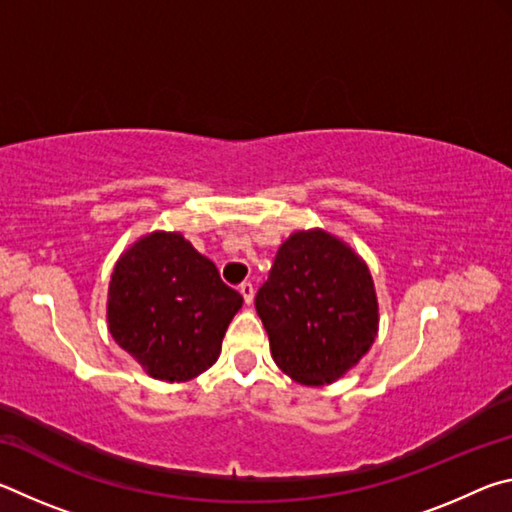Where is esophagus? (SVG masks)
Masks as SVG:
<instances>
[{"mask_svg": "<svg viewBox=\"0 0 512 512\" xmlns=\"http://www.w3.org/2000/svg\"><path fill=\"white\" fill-rule=\"evenodd\" d=\"M239 293H241V296H244L246 305H253V298H255V287H253V282H244V284H239Z\"/></svg>", "mask_w": 512, "mask_h": 512, "instance_id": "34e87169", "label": "esophagus"}]
</instances>
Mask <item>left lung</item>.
<instances>
[{
	"instance_id": "1",
	"label": "left lung",
	"mask_w": 512,
	"mask_h": 512,
	"mask_svg": "<svg viewBox=\"0 0 512 512\" xmlns=\"http://www.w3.org/2000/svg\"><path fill=\"white\" fill-rule=\"evenodd\" d=\"M255 309L273 361L307 386L332 384L375 343L379 305L363 259L325 230H298L277 250Z\"/></svg>"
}]
</instances>
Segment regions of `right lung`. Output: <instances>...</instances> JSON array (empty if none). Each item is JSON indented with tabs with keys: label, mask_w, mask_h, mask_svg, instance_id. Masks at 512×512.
Returning <instances> with one entry per match:
<instances>
[{
	"label": "right lung",
	"mask_w": 512,
	"mask_h": 512,
	"mask_svg": "<svg viewBox=\"0 0 512 512\" xmlns=\"http://www.w3.org/2000/svg\"><path fill=\"white\" fill-rule=\"evenodd\" d=\"M244 305L214 262L180 232H151L124 250L110 275L108 329L153 379L189 381L219 359Z\"/></svg>",
	"instance_id": "right-lung-1"
}]
</instances>
